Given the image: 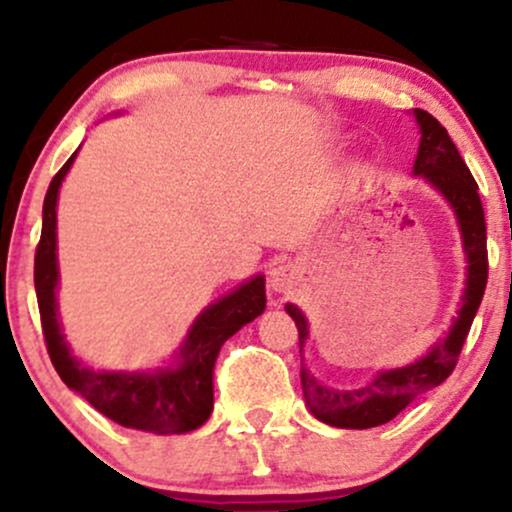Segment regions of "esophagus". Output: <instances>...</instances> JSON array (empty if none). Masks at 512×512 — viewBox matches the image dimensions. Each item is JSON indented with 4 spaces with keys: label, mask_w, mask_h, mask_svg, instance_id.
I'll list each match as a JSON object with an SVG mask.
<instances>
[{
    "label": "esophagus",
    "mask_w": 512,
    "mask_h": 512,
    "mask_svg": "<svg viewBox=\"0 0 512 512\" xmlns=\"http://www.w3.org/2000/svg\"><path fill=\"white\" fill-rule=\"evenodd\" d=\"M267 281H269V291L279 293V296H286V293H291V289L296 286V281H298L296 264H291V262L274 264V267L269 269Z\"/></svg>",
    "instance_id": "esophagus-1"
}]
</instances>
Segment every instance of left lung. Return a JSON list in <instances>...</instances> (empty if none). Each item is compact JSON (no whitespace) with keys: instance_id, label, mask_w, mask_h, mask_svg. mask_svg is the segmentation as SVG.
Listing matches in <instances>:
<instances>
[{"instance_id":"1","label":"left lung","mask_w":512,"mask_h":512,"mask_svg":"<svg viewBox=\"0 0 512 512\" xmlns=\"http://www.w3.org/2000/svg\"><path fill=\"white\" fill-rule=\"evenodd\" d=\"M421 127L419 154L414 161V175H424L436 190L443 192L450 207L455 209L462 231L464 252H467V289H464L462 308L452 322L448 337L431 346V351L416 363L395 370H383L370 383L358 390H332L320 385L301 366V385L308 409L320 421L337 428H373L387 424L390 419L409 407L416 397L433 390L455 370L462 344L484 298L486 279H489V252H486V221L479 199V185L462 161L460 151L452 144L448 129L426 110H414ZM286 313L296 320L298 346L308 339V320L296 305H286Z\"/></svg>"}]
</instances>
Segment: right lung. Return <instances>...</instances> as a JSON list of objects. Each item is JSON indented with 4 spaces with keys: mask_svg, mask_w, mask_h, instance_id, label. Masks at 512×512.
<instances>
[{
    "mask_svg": "<svg viewBox=\"0 0 512 512\" xmlns=\"http://www.w3.org/2000/svg\"><path fill=\"white\" fill-rule=\"evenodd\" d=\"M76 154L60 168L48 187L43 204V233L35 250V293H38L40 322L52 366L64 385L79 392L91 407L125 428L149 433H187L209 419L214 409V363L223 342L240 327L262 315L264 276L245 281L231 296L209 305L180 346V363L175 368H158L154 373H110L81 366L69 354L57 322V192L74 163Z\"/></svg>",
    "mask_w": 512,
    "mask_h": 512,
    "instance_id": "1",
    "label": "right lung"
}]
</instances>
